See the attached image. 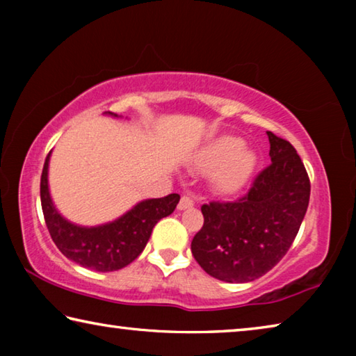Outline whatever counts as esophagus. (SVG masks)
I'll return each instance as SVG.
<instances>
[{
	"mask_svg": "<svg viewBox=\"0 0 356 356\" xmlns=\"http://www.w3.org/2000/svg\"><path fill=\"white\" fill-rule=\"evenodd\" d=\"M193 206H195V200H193V197L182 196V197H180V202H179L177 209L179 210H186V209H190Z\"/></svg>",
	"mask_w": 356,
	"mask_h": 356,
	"instance_id": "1",
	"label": "esophagus"
}]
</instances>
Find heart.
Listing matches in <instances>:
<instances>
[{
  "label": "heart",
  "mask_w": 356,
  "mask_h": 356,
  "mask_svg": "<svg viewBox=\"0 0 356 356\" xmlns=\"http://www.w3.org/2000/svg\"><path fill=\"white\" fill-rule=\"evenodd\" d=\"M256 154L238 136L221 135L207 141L193 156V166L213 174V185L222 195L242 190L256 168Z\"/></svg>",
  "instance_id": "b5f03b06"
}]
</instances>
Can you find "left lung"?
<instances>
[{"label": "left lung", "mask_w": 356, "mask_h": 356, "mask_svg": "<svg viewBox=\"0 0 356 356\" xmlns=\"http://www.w3.org/2000/svg\"><path fill=\"white\" fill-rule=\"evenodd\" d=\"M272 165L236 202L201 207L204 226L191 252L202 270L225 282H250L270 272L291 248L309 204L311 184L291 143L267 131Z\"/></svg>", "instance_id": "obj_1"}]
</instances>
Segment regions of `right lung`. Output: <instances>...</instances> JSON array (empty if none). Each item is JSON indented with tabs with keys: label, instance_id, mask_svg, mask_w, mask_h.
I'll return each instance as SVG.
<instances>
[{
	"label": "right lung",
	"instance_id": "1",
	"mask_svg": "<svg viewBox=\"0 0 356 356\" xmlns=\"http://www.w3.org/2000/svg\"><path fill=\"white\" fill-rule=\"evenodd\" d=\"M105 116L122 118L105 111ZM48 154L40 177V202L48 232L63 254L72 262L95 272H114L127 267L141 254L161 218L171 215L179 204L177 193L159 200H144L135 204L119 218L99 226H80L59 213L48 185Z\"/></svg>",
	"mask_w": 356,
	"mask_h": 356
}]
</instances>
